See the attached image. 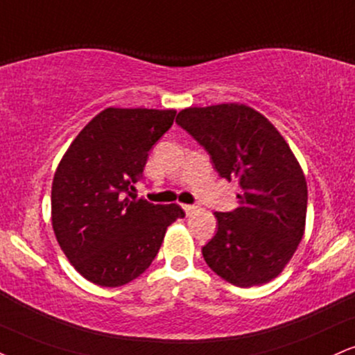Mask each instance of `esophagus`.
I'll use <instances>...</instances> for the list:
<instances>
[{
    "instance_id": "34e87169",
    "label": "esophagus",
    "mask_w": 355,
    "mask_h": 355,
    "mask_svg": "<svg viewBox=\"0 0 355 355\" xmlns=\"http://www.w3.org/2000/svg\"><path fill=\"white\" fill-rule=\"evenodd\" d=\"M183 210H185L187 215H190V213H193L196 210L195 205H183Z\"/></svg>"
}]
</instances>
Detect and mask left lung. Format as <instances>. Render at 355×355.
<instances>
[{"mask_svg": "<svg viewBox=\"0 0 355 355\" xmlns=\"http://www.w3.org/2000/svg\"><path fill=\"white\" fill-rule=\"evenodd\" d=\"M175 122L202 145L220 177L241 189L238 208L215 213L218 230L202 248L205 261L240 288L275 279L306 225V178L289 145L245 104L190 107Z\"/></svg>", "mask_w": 355, "mask_h": 355, "instance_id": "obj_1", "label": "left lung"}]
</instances>
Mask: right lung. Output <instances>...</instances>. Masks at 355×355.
Returning a JSON list of instances; mask_svg holds the SVG:
<instances>
[{"instance_id":"right-lung-1","label":"right lung","mask_w":355,"mask_h":355,"mask_svg":"<svg viewBox=\"0 0 355 355\" xmlns=\"http://www.w3.org/2000/svg\"><path fill=\"white\" fill-rule=\"evenodd\" d=\"M175 110H102L67 148L51 191L59 246L85 279L104 288L130 283L150 266L165 232L185 213L139 198L148 152L172 127Z\"/></svg>"}]
</instances>
